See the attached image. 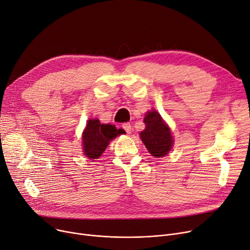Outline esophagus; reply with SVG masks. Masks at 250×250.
<instances>
[{
  "mask_svg": "<svg viewBox=\"0 0 250 250\" xmlns=\"http://www.w3.org/2000/svg\"><path fill=\"white\" fill-rule=\"evenodd\" d=\"M123 128L126 131V134H130L131 132V125H130V124H128V123H125V124H124L123 125Z\"/></svg>",
  "mask_w": 250,
  "mask_h": 250,
  "instance_id": "obj_1",
  "label": "esophagus"
}]
</instances>
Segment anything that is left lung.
Here are the masks:
<instances>
[{"label": "left lung", "mask_w": 250, "mask_h": 250, "mask_svg": "<svg viewBox=\"0 0 250 250\" xmlns=\"http://www.w3.org/2000/svg\"><path fill=\"white\" fill-rule=\"evenodd\" d=\"M146 128L140 132L141 140L149 154L155 158H162L169 154L174 140L169 125L161 118L160 113L152 109L145 115Z\"/></svg>", "instance_id": "8db88e82"}]
</instances>
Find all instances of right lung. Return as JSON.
Here are the masks:
<instances>
[{
    "instance_id": "1",
    "label": "right lung",
    "mask_w": 250,
    "mask_h": 250,
    "mask_svg": "<svg viewBox=\"0 0 250 250\" xmlns=\"http://www.w3.org/2000/svg\"><path fill=\"white\" fill-rule=\"evenodd\" d=\"M123 134V128L118 129L110 124H101L99 120H88L82 134L83 154L88 159H98L105 151L109 142Z\"/></svg>"
}]
</instances>
